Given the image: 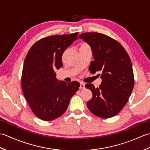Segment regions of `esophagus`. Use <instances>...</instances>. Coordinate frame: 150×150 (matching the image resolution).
<instances>
[{
    "mask_svg": "<svg viewBox=\"0 0 150 150\" xmlns=\"http://www.w3.org/2000/svg\"><path fill=\"white\" fill-rule=\"evenodd\" d=\"M85 88V84L83 82H80V88L81 89H84Z\"/></svg>",
    "mask_w": 150,
    "mask_h": 150,
    "instance_id": "obj_1",
    "label": "esophagus"
}]
</instances>
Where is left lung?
I'll list each match as a JSON object with an SVG mask.
<instances>
[{"mask_svg": "<svg viewBox=\"0 0 150 150\" xmlns=\"http://www.w3.org/2000/svg\"><path fill=\"white\" fill-rule=\"evenodd\" d=\"M79 38L91 47L94 60L90 71L102 73L99 88L91 84L85 86L93 93L87 106L97 117H112L126 104L134 86L131 59L119 42L104 34L84 33Z\"/></svg>", "mask_w": 150, "mask_h": 150, "instance_id": "left-lung-1", "label": "left lung"}]
</instances>
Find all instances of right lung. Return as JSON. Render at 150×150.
<instances>
[{"instance_id":"right-lung-1","label":"right lung","mask_w":150,"mask_h":150,"mask_svg":"<svg viewBox=\"0 0 150 150\" xmlns=\"http://www.w3.org/2000/svg\"><path fill=\"white\" fill-rule=\"evenodd\" d=\"M78 33L44 38L31 46L25 58L22 88L33 113L41 120L50 121L66 111L71 97L80 87L77 81H59L55 69L62 66L64 52Z\"/></svg>"}]
</instances>
